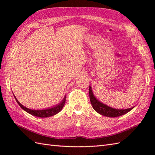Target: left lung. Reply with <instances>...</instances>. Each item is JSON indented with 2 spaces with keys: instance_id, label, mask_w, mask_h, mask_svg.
I'll return each mask as SVG.
<instances>
[{
  "instance_id": "obj_1",
  "label": "left lung",
  "mask_w": 155,
  "mask_h": 155,
  "mask_svg": "<svg viewBox=\"0 0 155 155\" xmlns=\"http://www.w3.org/2000/svg\"><path fill=\"white\" fill-rule=\"evenodd\" d=\"M89 97L91 103L92 104L94 109L97 113L108 117H117L121 116L124 114L127 113L130 110H132L134 107L128 108V109H115V108H111L108 106H107L103 103H101L100 101H98L96 98L94 97V94L92 91L91 87H89Z\"/></svg>"
}]
</instances>
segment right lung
<instances>
[{
    "mask_svg": "<svg viewBox=\"0 0 155 155\" xmlns=\"http://www.w3.org/2000/svg\"><path fill=\"white\" fill-rule=\"evenodd\" d=\"M15 99L17 102V103L18 104V105L20 107H21L23 110H25L26 112H27L29 114H31L32 115H33V116L35 117H41V118H45V117H51V116H53V115L57 114L58 113H59L61 110L62 108H63L64 105L65 104V101H66V97H64L63 100L61 102V103L57 105V106H55L54 107H52L51 108H48V109H45V110H31V109H29V108H27V107H25L22 105L21 103H19L18 101V100L16 99V97Z\"/></svg>",
    "mask_w": 155,
    "mask_h": 155,
    "instance_id": "right-lung-1",
    "label": "right lung"
}]
</instances>
